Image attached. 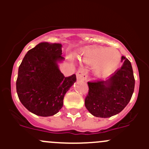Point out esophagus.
I'll list each match as a JSON object with an SVG mask.
<instances>
[{
    "mask_svg": "<svg viewBox=\"0 0 149 149\" xmlns=\"http://www.w3.org/2000/svg\"><path fill=\"white\" fill-rule=\"evenodd\" d=\"M76 76L79 80L81 81H86L87 79V72L86 70L83 68H81L78 70L77 73H76Z\"/></svg>",
    "mask_w": 149,
    "mask_h": 149,
    "instance_id": "1",
    "label": "esophagus"
}]
</instances>
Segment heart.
<instances>
[{
  "label": "heart",
  "mask_w": 149,
  "mask_h": 149,
  "mask_svg": "<svg viewBox=\"0 0 149 149\" xmlns=\"http://www.w3.org/2000/svg\"><path fill=\"white\" fill-rule=\"evenodd\" d=\"M84 63L94 66V72L99 76H107L115 71L121 62V54L118 49L95 47L84 49L81 56Z\"/></svg>",
  "instance_id": "1"
}]
</instances>
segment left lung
<instances>
[{
    "instance_id": "obj_1",
    "label": "left lung",
    "mask_w": 149,
    "mask_h": 149,
    "mask_svg": "<svg viewBox=\"0 0 149 149\" xmlns=\"http://www.w3.org/2000/svg\"><path fill=\"white\" fill-rule=\"evenodd\" d=\"M123 65L109 79L88 82L85 107L97 118H107L120 113L130 102L134 91L135 79L131 63L122 56Z\"/></svg>"
}]
</instances>
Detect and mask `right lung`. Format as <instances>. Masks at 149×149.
I'll return each instance as SVG.
<instances>
[{
    "mask_svg": "<svg viewBox=\"0 0 149 149\" xmlns=\"http://www.w3.org/2000/svg\"><path fill=\"white\" fill-rule=\"evenodd\" d=\"M62 45L46 42L29 50L19 65L16 92L22 104L31 113L52 116L63 105L64 96L76 81V75L65 77L59 69Z\"/></svg>",
    "mask_w": 149,
    "mask_h": 149,
    "instance_id": "1",
    "label": "right lung"
}]
</instances>
